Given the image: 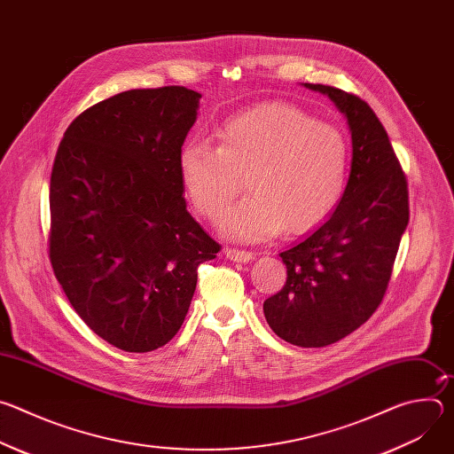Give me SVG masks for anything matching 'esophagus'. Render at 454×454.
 Returning a JSON list of instances; mask_svg holds the SVG:
<instances>
[{
    "label": "esophagus",
    "instance_id": "1",
    "mask_svg": "<svg viewBox=\"0 0 454 454\" xmlns=\"http://www.w3.org/2000/svg\"><path fill=\"white\" fill-rule=\"evenodd\" d=\"M224 254L230 258V261H233V262H249L251 258H253V253H251V251L237 249V247H226V249H224Z\"/></svg>",
    "mask_w": 454,
    "mask_h": 454
}]
</instances>
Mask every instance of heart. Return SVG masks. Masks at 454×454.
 <instances>
[{
	"instance_id": "1",
	"label": "heart",
	"mask_w": 454,
	"mask_h": 454,
	"mask_svg": "<svg viewBox=\"0 0 454 454\" xmlns=\"http://www.w3.org/2000/svg\"><path fill=\"white\" fill-rule=\"evenodd\" d=\"M217 147L192 140L179 153V176L193 208L217 223L242 190L249 198L223 221L239 240L314 230L338 208L347 188L348 144L331 123L296 106L271 102L228 118Z\"/></svg>"
}]
</instances>
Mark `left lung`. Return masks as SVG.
Listing matches in <instances>:
<instances>
[{
  "mask_svg": "<svg viewBox=\"0 0 454 454\" xmlns=\"http://www.w3.org/2000/svg\"><path fill=\"white\" fill-rule=\"evenodd\" d=\"M327 95L347 116L352 165L331 219L280 253L284 287L264 301L273 333L291 345H333L377 310L410 221L408 181L372 107L354 93L305 84Z\"/></svg>",
  "mask_w": 454,
  "mask_h": 454,
  "instance_id": "8db88e82",
  "label": "left lung"
}]
</instances>
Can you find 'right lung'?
<instances>
[{
	"label": "right lung",
	"mask_w": 454,
	"mask_h": 454,
	"mask_svg": "<svg viewBox=\"0 0 454 454\" xmlns=\"http://www.w3.org/2000/svg\"><path fill=\"white\" fill-rule=\"evenodd\" d=\"M200 98L183 86L118 93L70 123L53 160V275L86 325L125 352L177 334L198 268L221 251L186 212L179 176Z\"/></svg>",
	"instance_id": "right-lung-1"
}]
</instances>
